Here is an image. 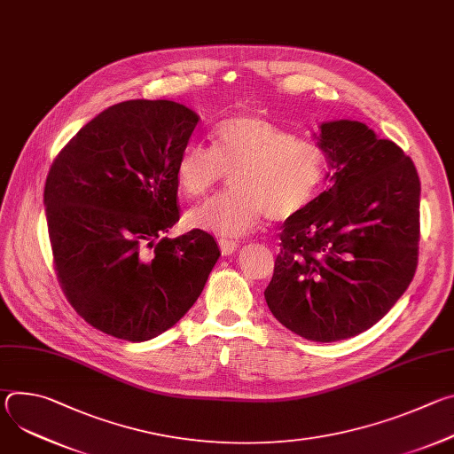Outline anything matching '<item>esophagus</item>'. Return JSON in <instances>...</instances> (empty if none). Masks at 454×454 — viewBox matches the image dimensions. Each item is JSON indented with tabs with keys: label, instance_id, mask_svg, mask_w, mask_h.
Masks as SVG:
<instances>
[{
	"label": "esophagus",
	"instance_id": "34e87169",
	"mask_svg": "<svg viewBox=\"0 0 454 454\" xmlns=\"http://www.w3.org/2000/svg\"><path fill=\"white\" fill-rule=\"evenodd\" d=\"M219 247H221V253H223V254H231V253H235V251H237L239 244H237L235 240L221 239V240H219Z\"/></svg>",
	"mask_w": 454,
	"mask_h": 454
}]
</instances>
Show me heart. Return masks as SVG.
Listing matches in <instances>:
<instances>
[{"instance_id": "obj_1", "label": "heart", "mask_w": 454, "mask_h": 454, "mask_svg": "<svg viewBox=\"0 0 454 454\" xmlns=\"http://www.w3.org/2000/svg\"><path fill=\"white\" fill-rule=\"evenodd\" d=\"M327 153L287 127L254 114L224 118L212 147L188 144L176 160V181L186 200H201L223 183L231 190L190 214L192 226L221 237H240L268 214L271 221L300 215L327 177Z\"/></svg>"}]
</instances>
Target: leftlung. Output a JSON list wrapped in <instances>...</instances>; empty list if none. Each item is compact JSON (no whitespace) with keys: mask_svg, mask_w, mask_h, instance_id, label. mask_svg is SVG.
Segmentation results:
<instances>
[{"mask_svg":"<svg viewBox=\"0 0 454 454\" xmlns=\"http://www.w3.org/2000/svg\"><path fill=\"white\" fill-rule=\"evenodd\" d=\"M319 129L333 184L286 221L264 296L284 327L331 343L375 325L413 280L420 179L411 158L364 123Z\"/></svg>","mask_w":454,"mask_h":454,"instance_id":"obj_1","label":"left lung"}]
</instances>
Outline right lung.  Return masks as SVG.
Wrapping results in <instances>:
<instances>
[{
    "instance_id": "right-lung-1",
    "label": "right lung",
    "mask_w": 454,
    "mask_h": 454,
    "mask_svg": "<svg viewBox=\"0 0 454 454\" xmlns=\"http://www.w3.org/2000/svg\"><path fill=\"white\" fill-rule=\"evenodd\" d=\"M198 121L172 100H125L86 123L50 167L57 280L104 334L140 343L176 325L221 254L203 230L165 237L179 219L176 160Z\"/></svg>"
}]
</instances>
